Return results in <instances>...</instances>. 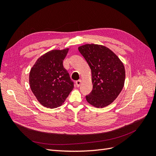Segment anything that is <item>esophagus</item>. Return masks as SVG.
Instances as JSON below:
<instances>
[{"instance_id":"34e87169","label":"esophagus","mask_w":156,"mask_h":156,"mask_svg":"<svg viewBox=\"0 0 156 156\" xmlns=\"http://www.w3.org/2000/svg\"><path fill=\"white\" fill-rule=\"evenodd\" d=\"M81 83H82V81H81V79H79V80H78V81H77L76 82H75V84H76L77 87H79L80 85H81Z\"/></svg>"}]
</instances>
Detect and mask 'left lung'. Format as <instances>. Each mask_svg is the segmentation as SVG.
<instances>
[{"label":"left lung","instance_id":"1","mask_svg":"<svg viewBox=\"0 0 156 156\" xmlns=\"http://www.w3.org/2000/svg\"><path fill=\"white\" fill-rule=\"evenodd\" d=\"M90 68L93 88L86 96L88 103L96 108L109 105L124 86V66L118 56L107 47L85 44L78 48Z\"/></svg>","mask_w":156,"mask_h":156}]
</instances>
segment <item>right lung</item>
I'll list each match as a JSON object with an SVG mask.
<instances>
[{
    "mask_svg": "<svg viewBox=\"0 0 156 156\" xmlns=\"http://www.w3.org/2000/svg\"><path fill=\"white\" fill-rule=\"evenodd\" d=\"M69 48L51 50L37 59L29 73L32 92L41 105L49 108L62 105L74 86L63 60Z\"/></svg>",
    "mask_w": 156,
    "mask_h": 156,
    "instance_id": "add662e5",
    "label": "right lung"
}]
</instances>
